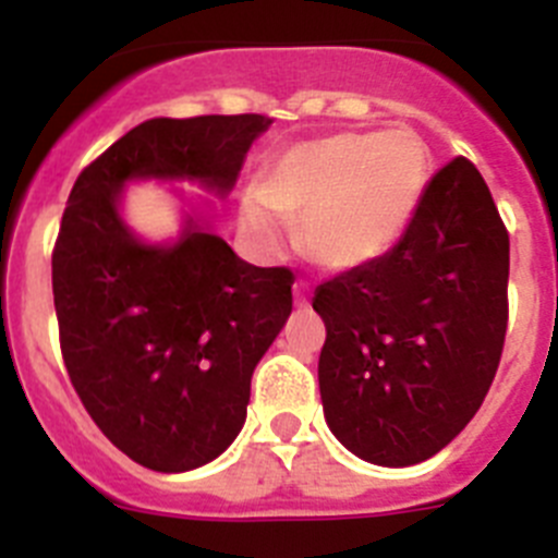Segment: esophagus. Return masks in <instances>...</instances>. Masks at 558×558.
Returning a JSON list of instances; mask_svg holds the SVG:
<instances>
[{"label": "esophagus", "instance_id": "34e87169", "mask_svg": "<svg viewBox=\"0 0 558 558\" xmlns=\"http://www.w3.org/2000/svg\"><path fill=\"white\" fill-rule=\"evenodd\" d=\"M293 295H295V307H299V310H307V307H310L307 288H304V284H295V288H293Z\"/></svg>", "mask_w": 558, "mask_h": 558}]
</instances>
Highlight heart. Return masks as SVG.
Listing matches in <instances>:
<instances>
[{"mask_svg": "<svg viewBox=\"0 0 558 558\" xmlns=\"http://www.w3.org/2000/svg\"><path fill=\"white\" fill-rule=\"evenodd\" d=\"M430 175V153L413 131L332 133L279 153L240 204V231L254 248L284 245L277 218L299 223V248L329 274L379 263L405 234Z\"/></svg>", "mask_w": 558, "mask_h": 558, "instance_id": "1", "label": "heart"}]
</instances>
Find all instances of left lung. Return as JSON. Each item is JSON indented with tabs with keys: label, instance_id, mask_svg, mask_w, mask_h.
<instances>
[{
	"label": "left lung",
	"instance_id": "left-lung-1",
	"mask_svg": "<svg viewBox=\"0 0 558 558\" xmlns=\"http://www.w3.org/2000/svg\"><path fill=\"white\" fill-rule=\"evenodd\" d=\"M509 231L470 159L422 192L379 263L318 284L313 310L324 418L377 466H413L470 425L495 379L509 322Z\"/></svg>",
	"mask_w": 558,
	"mask_h": 558
}]
</instances>
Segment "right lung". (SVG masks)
<instances>
[{
  "instance_id": "1",
  "label": "right lung",
  "mask_w": 558,
  "mask_h": 558,
  "mask_svg": "<svg viewBox=\"0 0 558 558\" xmlns=\"http://www.w3.org/2000/svg\"><path fill=\"white\" fill-rule=\"evenodd\" d=\"M263 113L156 117L77 175L52 251V295L69 379L117 450L153 472H190L245 425L251 374L293 310V274L256 268L184 211L175 240L147 243L122 218L133 181H190L226 198Z\"/></svg>"
}]
</instances>
